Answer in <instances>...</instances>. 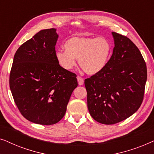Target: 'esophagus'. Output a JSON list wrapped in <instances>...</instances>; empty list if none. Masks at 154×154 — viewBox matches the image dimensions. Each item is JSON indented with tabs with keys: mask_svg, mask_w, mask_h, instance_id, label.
<instances>
[{
	"mask_svg": "<svg viewBox=\"0 0 154 154\" xmlns=\"http://www.w3.org/2000/svg\"><path fill=\"white\" fill-rule=\"evenodd\" d=\"M77 80H78V83H79V85H83L84 84V80L83 78L81 76H77Z\"/></svg>",
	"mask_w": 154,
	"mask_h": 154,
	"instance_id": "esophagus-1",
	"label": "esophagus"
}]
</instances>
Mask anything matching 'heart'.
I'll use <instances>...</instances> for the list:
<instances>
[{
  "label": "heart",
  "instance_id": "obj_1",
  "mask_svg": "<svg viewBox=\"0 0 154 154\" xmlns=\"http://www.w3.org/2000/svg\"><path fill=\"white\" fill-rule=\"evenodd\" d=\"M66 50H58L56 59L61 66L70 71L79 60L80 66L86 73L95 75L102 72L110 59L112 47L104 37L73 36L64 43Z\"/></svg>",
  "mask_w": 154,
  "mask_h": 154
}]
</instances>
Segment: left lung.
<instances>
[{
	"label": "left lung",
	"instance_id": "8db88e82",
	"mask_svg": "<svg viewBox=\"0 0 154 154\" xmlns=\"http://www.w3.org/2000/svg\"><path fill=\"white\" fill-rule=\"evenodd\" d=\"M113 54L102 72L85 80L88 109L96 121L112 125L136 112L144 98L146 65L128 37L112 32Z\"/></svg>",
	"mask_w": 154,
	"mask_h": 154
}]
</instances>
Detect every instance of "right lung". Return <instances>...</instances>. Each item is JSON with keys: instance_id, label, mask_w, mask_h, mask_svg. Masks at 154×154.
Segmentation results:
<instances>
[{"instance_id": "add662e5", "label": "right lung", "mask_w": 154, "mask_h": 154, "mask_svg": "<svg viewBox=\"0 0 154 154\" xmlns=\"http://www.w3.org/2000/svg\"><path fill=\"white\" fill-rule=\"evenodd\" d=\"M59 35L55 29L40 31L17 50L10 74L14 102L25 119L53 125L64 116L76 75L65 70L56 59Z\"/></svg>"}]
</instances>
